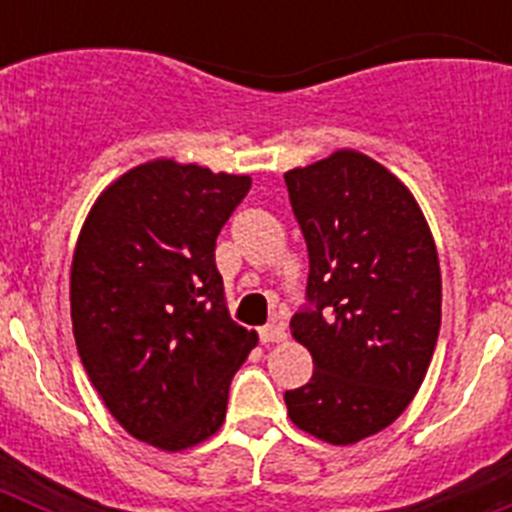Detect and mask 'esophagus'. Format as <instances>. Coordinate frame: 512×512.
<instances>
[{
  "instance_id": "esophagus-1",
  "label": "esophagus",
  "mask_w": 512,
  "mask_h": 512,
  "mask_svg": "<svg viewBox=\"0 0 512 512\" xmlns=\"http://www.w3.org/2000/svg\"><path fill=\"white\" fill-rule=\"evenodd\" d=\"M261 343H279L287 338V330H284L282 323H269L259 330Z\"/></svg>"
}]
</instances>
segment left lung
Masks as SVG:
<instances>
[{
  "instance_id": "obj_1",
  "label": "left lung",
  "mask_w": 512,
  "mask_h": 512,
  "mask_svg": "<svg viewBox=\"0 0 512 512\" xmlns=\"http://www.w3.org/2000/svg\"><path fill=\"white\" fill-rule=\"evenodd\" d=\"M284 182L310 259L289 328L315 366L284 402L297 428L348 446L395 423L423 384L441 328L436 243L408 187L364 153Z\"/></svg>"
}]
</instances>
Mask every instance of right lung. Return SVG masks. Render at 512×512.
I'll list each match as a JSON object with an SVG mask.
<instances>
[{
	"instance_id": "1",
	"label": "right lung",
	"mask_w": 512,
	"mask_h": 512,
	"mask_svg": "<svg viewBox=\"0 0 512 512\" xmlns=\"http://www.w3.org/2000/svg\"><path fill=\"white\" fill-rule=\"evenodd\" d=\"M251 189L158 158L104 189L71 264V320L89 382L140 441L182 451L223 425L230 379L259 336L233 323L217 235Z\"/></svg>"
}]
</instances>
